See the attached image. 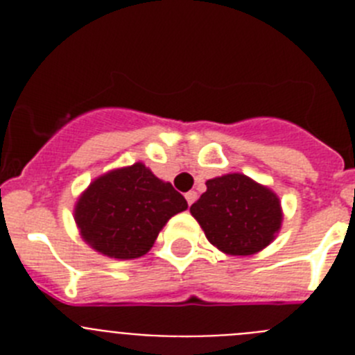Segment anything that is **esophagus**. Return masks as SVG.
<instances>
[{"label":"esophagus","mask_w":355,"mask_h":355,"mask_svg":"<svg viewBox=\"0 0 355 355\" xmlns=\"http://www.w3.org/2000/svg\"><path fill=\"white\" fill-rule=\"evenodd\" d=\"M184 197H187V202H188V205L192 206L193 202H196V199H197V192H193V190H190V192L184 193Z\"/></svg>","instance_id":"1"}]
</instances>
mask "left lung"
Segmentation results:
<instances>
[{
	"mask_svg": "<svg viewBox=\"0 0 355 355\" xmlns=\"http://www.w3.org/2000/svg\"><path fill=\"white\" fill-rule=\"evenodd\" d=\"M206 188L190 211L206 238L222 252L249 256L274 240L283 213L272 190L243 174L208 180Z\"/></svg>",
	"mask_w": 355,
	"mask_h": 355,
	"instance_id": "8db88e82",
	"label": "left lung"
}]
</instances>
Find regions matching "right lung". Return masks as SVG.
Segmentation results:
<instances>
[{"instance_id":"add662e5","label":"right lung","mask_w":355,"mask_h":355,"mask_svg":"<svg viewBox=\"0 0 355 355\" xmlns=\"http://www.w3.org/2000/svg\"><path fill=\"white\" fill-rule=\"evenodd\" d=\"M187 208V199L171 183L135 163L97 178L78 200L74 218L97 252L133 259L153 247L171 216Z\"/></svg>"}]
</instances>
